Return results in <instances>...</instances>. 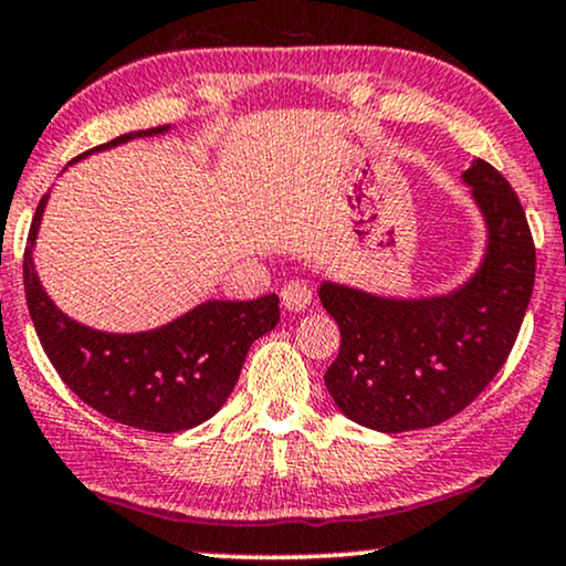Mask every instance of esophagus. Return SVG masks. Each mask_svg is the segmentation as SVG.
Returning a JSON list of instances; mask_svg holds the SVG:
<instances>
[{"instance_id":"1","label":"esophagus","mask_w":566,"mask_h":566,"mask_svg":"<svg viewBox=\"0 0 566 566\" xmlns=\"http://www.w3.org/2000/svg\"><path fill=\"white\" fill-rule=\"evenodd\" d=\"M313 290L305 282H287L282 287V305L287 311H308Z\"/></svg>"}]
</instances>
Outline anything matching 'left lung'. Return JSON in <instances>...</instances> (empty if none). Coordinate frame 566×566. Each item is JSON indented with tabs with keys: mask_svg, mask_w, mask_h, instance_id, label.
I'll return each instance as SVG.
<instances>
[{
	"mask_svg": "<svg viewBox=\"0 0 566 566\" xmlns=\"http://www.w3.org/2000/svg\"><path fill=\"white\" fill-rule=\"evenodd\" d=\"M488 227L478 274L421 301L377 297L345 284L318 290L339 326L324 374L339 411L379 432L427 430L455 417L501 371L533 297L535 244L520 197L485 160L464 171Z\"/></svg>",
	"mask_w": 566,
	"mask_h": 566,
	"instance_id": "left-lung-1",
	"label": "left lung"
}]
</instances>
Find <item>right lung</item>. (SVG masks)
<instances>
[{"instance_id":"1","label":"right lung","mask_w":566,"mask_h":566,"mask_svg":"<svg viewBox=\"0 0 566 566\" xmlns=\"http://www.w3.org/2000/svg\"><path fill=\"white\" fill-rule=\"evenodd\" d=\"M171 126L132 132L99 145H124ZM39 200L23 253V284L31 322L54 371L102 417L147 432H181L202 424L227 403L250 345L279 322V297L208 301L160 329L111 335L67 318L46 295L33 269V242L46 208Z\"/></svg>"}]
</instances>
